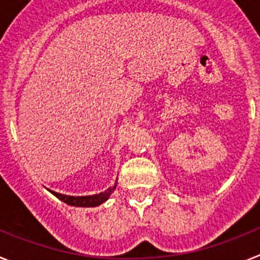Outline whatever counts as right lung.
I'll list each match as a JSON object with an SVG mask.
<instances>
[{"mask_svg": "<svg viewBox=\"0 0 260 260\" xmlns=\"http://www.w3.org/2000/svg\"><path fill=\"white\" fill-rule=\"evenodd\" d=\"M114 189H116V186L109 187L104 192H100V194L96 195H88V197H69V195H62L54 191H52V194L56 195L59 201L69 204V206H75V207H96L99 204L104 203L109 198V195L112 194Z\"/></svg>", "mask_w": 260, "mask_h": 260, "instance_id": "obj_1", "label": "right lung"}]
</instances>
